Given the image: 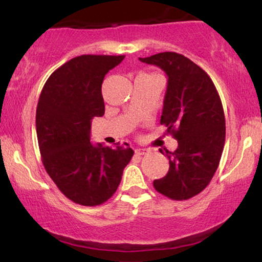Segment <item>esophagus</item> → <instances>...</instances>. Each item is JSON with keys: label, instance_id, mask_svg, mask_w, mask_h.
I'll list each match as a JSON object with an SVG mask.
<instances>
[{"label": "esophagus", "instance_id": "esophagus-1", "mask_svg": "<svg viewBox=\"0 0 262 262\" xmlns=\"http://www.w3.org/2000/svg\"><path fill=\"white\" fill-rule=\"evenodd\" d=\"M149 151L147 148H137L135 149V155L137 156H145V155H147Z\"/></svg>", "mask_w": 262, "mask_h": 262}]
</instances>
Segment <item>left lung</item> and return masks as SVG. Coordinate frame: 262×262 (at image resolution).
<instances>
[{
    "label": "left lung",
    "instance_id": "1",
    "mask_svg": "<svg viewBox=\"0 0 262 262\" xmlns=\"http://www.w3.org/2000/svg\"><path fill=\"white\" fill-rule=\"evenodd\" d=\"M165 72L167 86L160 124L179 142L176 151L159 149L169 158V171L153 181L160 194L188 200L211 182L225 144V117L213 81L186 56L160 52L139 58Z\"/></svg>",
    "mask_w": 262,
    "mask_h": 262
}]
</instances>
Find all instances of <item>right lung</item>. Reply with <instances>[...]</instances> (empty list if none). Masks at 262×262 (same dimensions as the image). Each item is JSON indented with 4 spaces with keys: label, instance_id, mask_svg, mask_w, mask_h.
Segmentation results:
<instances>
[{
    "label": "right lung",
    "instance_id": "1",
    "mask_svg": "<svg viewBox=\"0 0 262 262\" xmlns=\"http://www.w3.org/2000/svg\"><path fill=\"white\" fill-rule=\"evenodd\" d=\"M123 58V55L72 58L52 73L38 100L36 129L45 170L69 200L82 206L109 200L134 155L130 147L91 142L92 118L105 111L104 76Z\"/></svg>",
    "mask_w": 262,
    "mask_h": 262
}]
</instances>
